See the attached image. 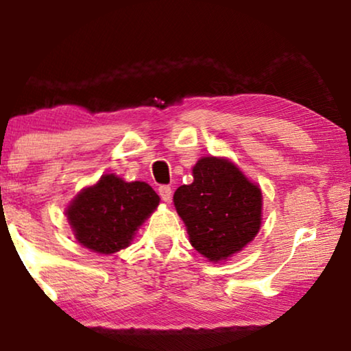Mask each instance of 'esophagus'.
Returning a JSON list of instances; mask_svg holds the SVG:
<instances>
[{"label":"esophagus","mask_w":351,"mask_h":351,"mask_svg":"<svg viewBox=\"0 0 351 351\" xmlns=\"http://www.w3.org/2000/svg\"><path fill=\"white\" fill-rule=\"evenodd\" d=\"M158 193H160L162 201H166V203H171V198H172V190H171V186L161 185L160 189H158Z\"/></svg>","instance_id":"obj_1"}]
</instances>
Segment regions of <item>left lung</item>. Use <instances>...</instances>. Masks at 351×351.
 Wrapping results in <instances>:
<instances>
[{
  "label": "left lung",
  "mask_w": 351,
  "mask_h": 351,
  "mask_svg": "<svg viewBox=\"0 0 351 351\" xmlns=\"http://www.w3.org/2000/svg\"><path fill=\"white\" fill-rule=\"evenodd\" d=\"M190 243L210 262L227 261L256 238L262 223V191L232 161L204 156L193 182L174 193Z\"/></svg>",
  "instance_id": "left-lung-1"
}]
</instances>
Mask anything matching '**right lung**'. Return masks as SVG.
Wrapping results in <instances>:
<instances>
[{"instance_id": "right-lung-1", "label": "right lung", "mask_w": 351, "mask_h": 351, "mask_svg": "<svg viewBox=\"0 0 351 351\" xmlns=\"http://www.w3.org/2000/svg\"><path fill=\"white\" fill-rule=\"evenodd\" d=\"M158 204L160 196L145 182H124L105 174L95 185L81 190L65 214L81 246L113 254L131 244Z\"/></svg>"}]
</instances>
